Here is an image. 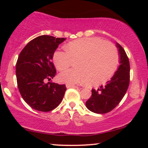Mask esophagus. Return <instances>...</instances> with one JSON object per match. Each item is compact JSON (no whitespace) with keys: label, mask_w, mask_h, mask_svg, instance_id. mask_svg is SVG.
Listing matches in <instances>:
<instances>
[{"label":"esophagus","mask_w":148,"mask_h":148,"mask_svg":"<svg viewBox=\"0 0 148 148\" xmlns=\"http://www.w3.org/2000/svg\"><path fill=\"white\" fill-rule=\"evenodd\" d=\"M66 87L67 88H78V86H75V85H72V84H67L66 85Z\"/></svg>","instance_id":"obj_1"}]
</instances>
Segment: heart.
Segmentation results:
<instances>
[{"instance_id": "obj_1", "label": "heart", "mask_w": 148, "mask_h": 148, "mask_svg": "<svg viewBox=\"0 0 148 148\" xmlns=\"http://www.w3.org/2000/svg\"><path fill=\"white\" fill-rule=\"evenodd\" d=\"M65 52L56 51L53 62L59 71L67 69L74 62L76 68L59 76L67 84L87 83L97 85L105 83L114 74L119 64V54L115 47L99 37L81 38L64 46Z\"/></svg>"}]
</instances>
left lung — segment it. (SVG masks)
Segmentation results:
<instances>
[{
  "mask_svg": "<svg viewBox=\"0 0 148 148\" xmlns=\"http://www.w3.org/2000/svg\"><path fill=\"white\" fill-rule=\"evenodd\" d=\"M120 56V66L110 81L97 90H92V95L86 101L90 111L99 114L110 112L121 101L128 89L130 81V65L124 49L117 43Z\"/></svg>",
  "mask_w": 148,
  "mask_h": 148,
  "instance_id": "8db88e82",
  "label": "left lung"
}]
</instances>
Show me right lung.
<instances>
[{"label":"right lung","mask_w":148,"mask_h":148,"mask_svg":"<svg viewBox=\"0 0 148 148\" xmlns=\"http://www.w3.org/2000/svg\"><path fill=\"white\" fill-rule=\"evenodd\" d=\"M65 38L41 35L28 42L18 56L16 76L18 90L23 100L33 109L49 112L60 104L65 85L48 82L56 74L53 55Z\"/></svg>","instance_id":"obj_1"}]
</instances>
